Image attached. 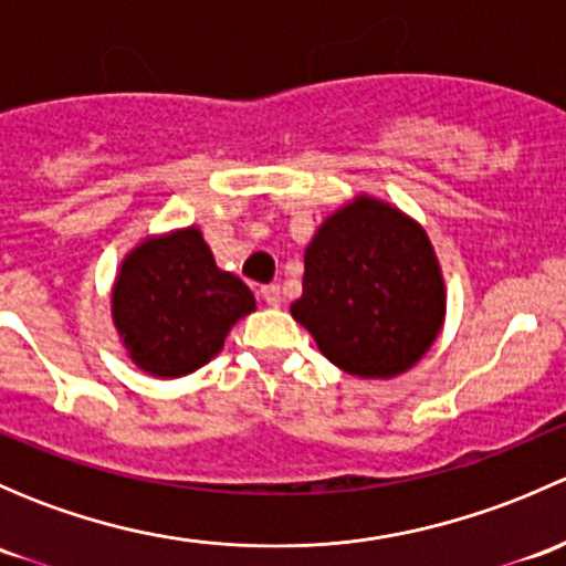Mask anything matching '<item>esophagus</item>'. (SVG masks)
I'll return each mask as SVG.
<instances>
[{"mask_svg":"<svg viewBox=\"0 0 566 566\" xmlns=\"http://www.w3.org/2000/svg\"><path fill=\"white\" fill-rule=\"evenodd\" d=\"M260 295L268 306H273V310L282 306V287H279V284H268V287L260 290Z\"/></svg>","mask_w":566,"mask_h":566,"instance_id":"obj_1","label":"esophagus"}]
</instances>
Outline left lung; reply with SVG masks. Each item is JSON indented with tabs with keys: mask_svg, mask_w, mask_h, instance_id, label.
Returning a JSON list of instances; mask_svg holds the SVG:
<instances>
[{
	"mask_svg": "<svg viewBox=\"0 0 566 566\" xmlns=\"http://www.w3.org/2000/svg\"><path fill=\"white\" fill-rule=\"evenodd\" d=\"M319 353L356 378H397L438 339L447 287L424 227L358 193L317 227L290 306Z\"/></svg>",
	"mask_w": 566,
	"mask_h": 566,
	"instance_id": "obj_1",
	"label": "left lung"
}]
</instances>
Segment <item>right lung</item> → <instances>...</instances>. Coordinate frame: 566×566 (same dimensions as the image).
Wrapping results in <instances>:
<instances>
[{"mask_svg":"<svg viewBox=\"0 0 566 566\" xmlns=\"http://www.w3.org/2000/svg\"><path fill=\"white\" fill-rule=\"evenodd\" d=\"M254 310L251 290L216 265L199 227L145 238L125 254L112 287L119 342L153 378L197 373Z\"/></svg>","mask_w":566,"mask_h":566,"instance_id":"1","label":"right lung"}]
</instances>
